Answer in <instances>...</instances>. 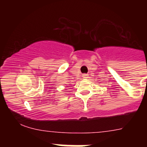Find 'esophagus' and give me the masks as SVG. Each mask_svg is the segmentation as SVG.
<instances>
[{
  "mask_svg": "<svg viewBox=\"0 0 147 147\" xmlns=\"http://www.w3.org/2000/svg\"><path fill=\"white\" fill-rule=\"evenodd\" d=\"M83 77H84V78H86V77H87V75H84Z\"/></svg>",
  "mask_w": 147,
  "mask_h": 147,
  "instance_id": "1",
  "label": "esophagus"
}]
</instances>
